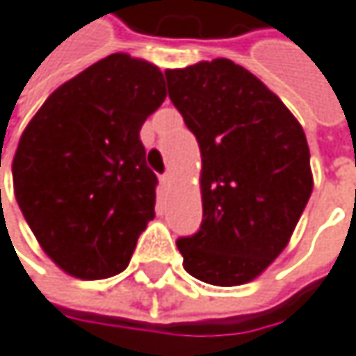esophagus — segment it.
<instances>
[{"instance_id": "esophagus-1", "label": "esophagus", "mask_w": 356, "mask_h": 356, "mask_svg": "<svg viewBox=\"0 0 356 356\" xmlns=\"http://www.w3.org/2000/svg\"><path fill=\"white\" fill-rule=\"evenodd\" d=\"M161 184H163V186H170V184H172V174H163V176H161Z\"/></svg>"}]
</instances>
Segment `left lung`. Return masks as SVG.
I'll return each mask as SVG.
<instances>
[{
	"mask_svg": "<svg viewBox=\"0 0 356 356\" xmlns=\"http://www.w3.org/2000/svg\"><path fill=\"white\" fill-rule=\"evenodd\" d=\"M165 78L202 152L204 220L176 242L182 265L214 286L246 284L286 248L312 195L306 134L276 93L229 59Z\"/></svg>",
	"mask_w": 356,
	"mask_h": 356,
	"instance_id": "8db88e82",
	"label": "left lung"
}]
</instances>
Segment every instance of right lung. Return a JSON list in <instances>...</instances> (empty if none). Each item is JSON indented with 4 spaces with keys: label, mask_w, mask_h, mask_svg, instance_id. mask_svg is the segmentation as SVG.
<instances>
[{
    "label": "right lung",
    "mask_w": 356,
    "mask_h": 356,
    "mask_svg": "<svg viewBox=\"0 0 356 356\" xmlns=\"http://www.w3.org/2000/svg\"><path fill=\"white\" fill-rule=\"evenodd\" d=\"M165 95L154 63L114 52L52 91L25 127L14 197L65 274L102 280L129 265L156 200L140 129Z\"/></svg>",
    "instance_id": "1"
}]
</instances>
